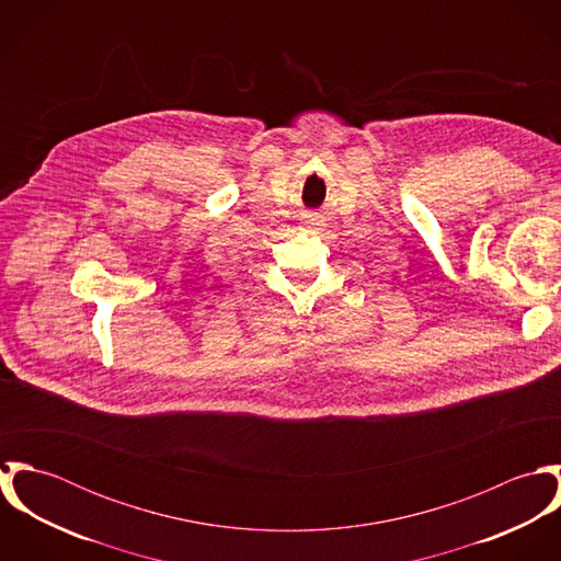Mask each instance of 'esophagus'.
Instances as JSON below:
<instances>
[{"label":"esophagus","mask_w":561,"mask_h":561,"mask_svg":"<svg viewBox=\"0 0 561 561\" xmlns=\"http://www.w3.org/2000/svg\"><path fill=\"white\" fill-rule=\"evenodd\" d=\"M302 225H305V229H313V231H318L320 227H323V220H321V216L318 214H309V216H305V220H302Z\"/></svg>","instance_id":"34e87169"}]
</instances>
